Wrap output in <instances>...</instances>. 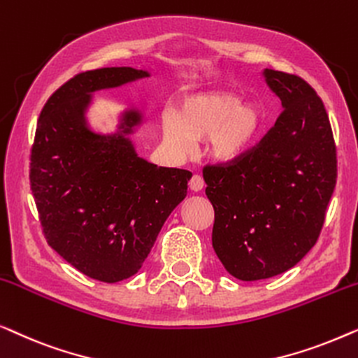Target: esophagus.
I'll use <instances>...</instances> for the list:
<instances>
[{"label":"esophagus","mask_w":358,"mask_h":358,"mask_svg":"<svg viewBox=\"0 0 358 358\" xmlns=\"http://www.w3.org/2000/svg\"><path fill=\"white\" fill-rule=\"evenodd\" d=\"M204 188V180L201 175H193V178H191L189 181V189L194 191V193H198V191H201Z\"/></svg>","instance_id":"obj_1"}]
</instances>
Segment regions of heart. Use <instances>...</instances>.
Segmentation results:
<instances>
[{"label": "heart", "mask_w": 358, "mask_h": 358, "mask_svg": "<svg viewBox=\"0 0 358 358\" xmlns=\"http://www.w3.org/2000/svg\"><path fill=\"white\" fill-rule=\"evenodd\" d=\"M266 112L231 90L191 94L178 103L175 115L162 118L164 139L177 152H188L194 141H208L210 159L234 164L248 155L263 134Z\"/></svg>", "instance_id": "1"}]
</instances>
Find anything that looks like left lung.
<instances>
[{"mask_svg":"<svg viewBox=\"0 0 358 358\" xmlns=\"http://www.w3.org/2000/svg\"><path fill=\"white\" fill-rule=\"evenodd\" d=\"M261 76L284 112L248 155L203 172L214 251L240 280L274 278L301 261L318 240L337 178L334 138L315 89L274 69Z\"/></svg>","mask_w":358,"mask_h":358,"instance_id":"obj_1","label":"left lung"}]
</instances>
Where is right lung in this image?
<instances>
[{"label":"right lung","instance_id":"add662e5","mask_svg":"<svg viewBox=\"0 0 358 358\" xmlns=\"http://www.w3.org/2000/svg\"><path fill=\"white\" fill-rule=\"evenodd\" d=\"M145 78V69L113 66L69 79L45 103L30 155V188L48 245L108 284L141 269L191 178L188 170L139 157L131 138L149 118L134 105L118 113L112 131L90 124L95 92Z\"/></svg>","mask_w":358,"mask_h":358}]
</instances>
